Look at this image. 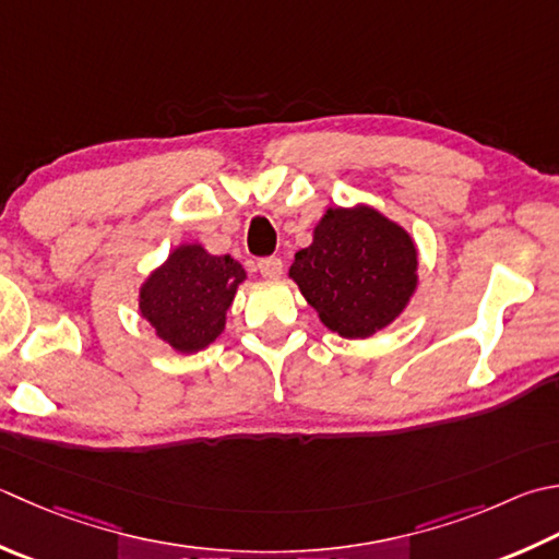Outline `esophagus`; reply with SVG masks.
<instances>
[{"label": "esophagus", "instance_id": "34e87169", "mask_svg": "<svg viewBox=\"0 0 559 559\" xmlns=\"http://www.w3.org/2000/svg\"><path fill=\"white\" fill-rule=\"evenodd\" d=\"M259 273H261V276H264V278H281V273H283L281 259H276V257L259 259Z\"/></svg>", "mask_w": 559, "mask_h": 559}]
</instances>
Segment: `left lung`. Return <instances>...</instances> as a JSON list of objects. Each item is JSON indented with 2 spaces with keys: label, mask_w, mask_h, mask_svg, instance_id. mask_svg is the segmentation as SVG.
Masks as SVG:
<instances>
[{
  "label": "left lung",
  "mask_w": 559,
  "mask_h": 559,
  "mask_svg": "<svg viewBox=\"0 0 559 559\" xmlns=\"http://www.w3.org/2000/svg\"><path fill=\"white\" fill-rule=\"evenodd\" d=\"M417 245L370 205L330 207L312 245L295 254L290 278L326 330L368 338L395 322L417 290Z\"/></svg>",
  "instance_id": "left-lung-1"
}]
</instances>
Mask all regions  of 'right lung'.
<instances>
[{"mask_svg": "<svg viewBox=\"0 0 559 559\" xmlns=\"http://www.w3.org/2000/svg\"><path fill=\"white\" fill-rule=\"evenodd\" d=\"M245 278L242 264L229 254L213 257L201 245H179L140 286V314L174 352L195 354L223 334Z\"/></svg>", "mask_w": 559, "mask_h": 559, "instance_id": "right-lung-1", "label": "right lung"}]
</instances>
